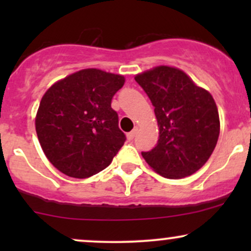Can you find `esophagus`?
Masks as SVG:
<instances>
[{
  "label": "esophagus",
  "instance_id": "1",
  "mask_svg": "<svg viewBox=\"0 0 251 251\" xmlns=\"http://www.w3.org/2000/svg\"><path fill=\"white\" fill-rule=\"evenodd\" d=\"M137 133H138V127H134L133 129H132V132H129V133L127 134L128 140L134 139V137H135V135H137Z\"/></svg>",
  "mask_w": 251,
  "mask_h": 251
}]
</instances>
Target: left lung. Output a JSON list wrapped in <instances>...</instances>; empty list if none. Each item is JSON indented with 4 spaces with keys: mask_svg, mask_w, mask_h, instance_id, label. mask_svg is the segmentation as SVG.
<instances>
[{
    "mask_svg": "<svg viewBox=\"0 0 251 251\" xmlns=\"http://www.w3.org/2000/svg\"><path fill=\"white\" fill-rule=\"evenodd\" d=\"M154 106L159 139L142 152L146 163L170 179L188 177L209 159L220 135L211 94L178 68L159 66L134 77Z\"/></svg>",
    "mask_w": 251,
    "mask_h": 251,
    "instance_id": "obj_1",
    "label": "left lung"
}]
</instances>
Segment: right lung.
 Segmentation results:
<instances>
[{
	"mask_svg": "<svg viewBox=\"0 0 251 251\" xmlns=\"http://www.w3.org/2000/svg\"><path fill=\"white\" fill-rule=\"evenodd\" d=\"M125 77L97 68L71 74L42 97L35 127L46 157L62 174L88 178L111 164L125 143L111 107Z\"/></svg>",
	"mask_w": 251,
	"mask_h": 251,
	"instance_id": "1",
	"label": "right lung"
}]
</instances>
